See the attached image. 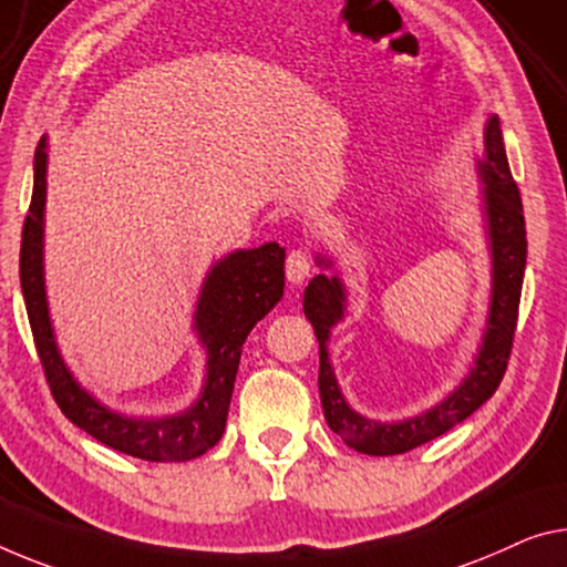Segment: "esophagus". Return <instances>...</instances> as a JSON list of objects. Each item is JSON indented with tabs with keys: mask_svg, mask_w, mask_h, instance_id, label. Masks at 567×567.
<instances>
[{
	"mask_svg": "<svg viewBox=\"0 0 567 567\" xmlns=\"http://www.w3.org/2000/svg\"><path fill=\"white\" fill-rule=\"evenodd\" d=\"M311 271L313 268L307 250H291L289 258H286V278H289V284H303L311 276Z\"/></svg>",
	"mask_w": 567,
	"mask_h": 567,
	"instance_id": "1",
	"label": "esophagus"
}]
</instances>
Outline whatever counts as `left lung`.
Here are the masks:
<instances>
[{"mask_svg": "<svg viewBox=\"0 0 567 567\" xmlns=\"http://www.w3.org/2000/svg\"><path fill=\"white\" fill-rule=\"evenodd\" d=\"M478 210H482L486 246L492 260V291L489 311H486L482 342L476 347L474 362L464 380L429 411L403 417V421H374L347 403L329 357L332 329L347 313V284L339 271L327 277L323 271L309 281L303 291V313L311 321L319 342V395L324 417L347 446L368 456H395L423 446L456 423L472 415L478 405L494 395L507 370L512 337L517 327V309L522 293V278L527 264L525 213H522L519 189L512 179L507 152L499 118L489 116L484 126V154L476 159ZM319 268L332 267L329 254L313 256Z\"/></svg>", "mask_w": 567, "mask_h": 567, "instance_id": "left-lung-1", "label": "left lung"}]
</instances>
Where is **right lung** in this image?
Wrapping results in <instances>:
<instances>
[{
    "instance_id": "obj_1",
    "label": "right lung",
    "mask_w": 567,
    "mask_h": 567,
    "mask_svg": "<svg viewBox=\"0 0 567 567\" xmlns=\"http://www.w3.org/2000/svg\"><path fill=\"white\" fill-rule=\"evenodd\" d=\"M32 167L34 185L22 230L20 284L42 370L60 411L95 441L134 458L189 461L207 454L220 441L228 421L243 342L284 296L286 248L266 243L215 260L199 286L193 313V332L207 357L199 395L193 405L172 415H126L85 390L60 354L45 289V136L34 152Z\"/></svg>"
}]
</instances>
